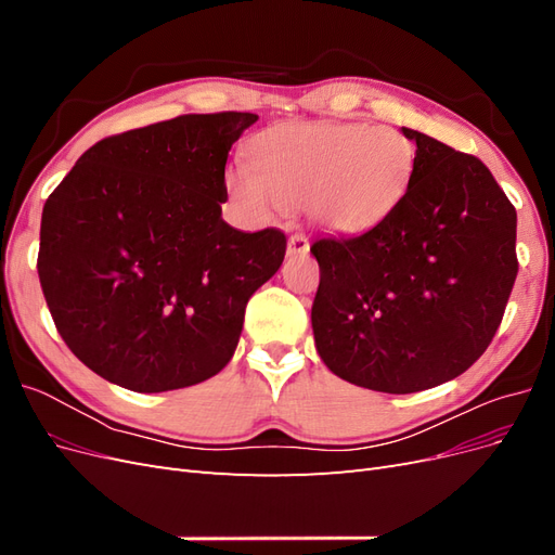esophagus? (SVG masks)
Instances as JSON below:
<instances>
[{
    "label": "esophagus",
    "mask_w": 555,
    "mask_h": 555,
    "mask_svg": "<svg viewBox=\"0 0 555 555\" xmlns=\"http://www.w3.org/2000/svg\"><path fill=\"white\" fill-rule=\"evenodd\" d=\"M308 249H310V241H308L306 233H292L289 243H287L289 255H306Z\"/></svg>",
    "instance_id": "1"
}]
</instances>
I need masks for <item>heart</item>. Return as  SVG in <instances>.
<instances>
[{"label": "heart", "mask_w": 555, "mask_h": 555, "mask_svg": "<svg viewBox=\"0 0 555 555\" xmlns=\"http://www.w3.org/2000/svg\"><path fill=\"white\" fill-rule=\"evenodd\" d=\"M251 164H236L227 173L231 194L249 208L268 212L306 206L322 229L363 233L405 198L416 150L396 127L280 125L255 141Z\"/></svg>", "instance_id": "b5f03b06"}]
</instances>
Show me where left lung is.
<instances>
[{"mask_svg": "<svg viewBox=\"0 0 555 555\" xmlns=\"http://www.w3.org/2000/svg\"><path fill=\"white\" fill-rule=\"evenodd\" d=\"M400 206L354 238H319L312 331L333 375L414 393L465 373L505 314L518 273L516 210L483 162L422 131Z\"/></svg>", "mask_w": 555, "mask_h": 555, "instance_id": "left-lung-1", "label": "left lung"}]
</instances>
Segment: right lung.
Wrapping results in <instances>:
<instances>
[{
  "label": "right lung",
  "instance_id": "1",
  "mask_svg": "<svg viewBox=\"0 0 555 555\" xmlns=\"http://www.w3.org/2000/svg\"><path fill=\"white\" fill-rule=\"evenodd\" d=\"M255 113L178 115L94 143L48 196L37 271L57 333L139 393L217 375L245 306L282 266L280 229L222 220L231 145Z\"/></svg>",
  "mask_w": 555,
  "mask_h": 555
}]
</instances>
